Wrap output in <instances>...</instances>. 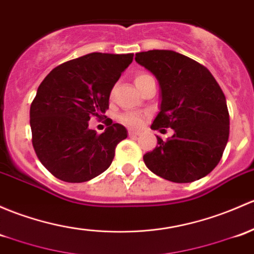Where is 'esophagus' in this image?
Wrapping results in <instances>:
<instances>
[{"label": "esophagus", "instance_id": "34e87169", "mask_svg": "<svg viewBox=\"0 0 254 254\" xmlns=\"http://www.w3.org/2000/svg\"><path fill=\"white\" fill-rule=\"evenodd\" d=\"M140 135V131H136V130H129V136L130 137H136V136Z\"/></svg>", "mask_w": 254, "mask_h": 254}]
</instances>
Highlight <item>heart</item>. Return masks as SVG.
<instances>
[{
  "label": "heart",
  "mask_w": 254,
  "mask_h": 254,
  "mask_svg": "<svg viewBox=\"0 0 254 254\" xmlns=\"http://www.w3.org/2000/svg\"><path fill=\"white\" fill-rule=\"evenodd\" d=\"M148 78H152V76L148 75V74H143V73L137 74L135 78L136 86H140V85ZM119 120L123 123V124L127 125V127H141V124H142L143 117L141 116V114L135 113V112H127V113L122 114V116L119 117Z\"/></svg>",
  "instance_id": "1"
}]
</instances>
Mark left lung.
Returning <instances> with one entry per match:
<instances>
[{
    "label": "left lung",
    "instance_id": "1",
    "mask_svg": "<svg viewBox=\"0 0 254 254\" xmlns=\"http://www.w3.org/2000/svg\"><path fill=\"white\" fill-rule=\"evenodd\" d=\"M161 87V107L151 125L174 134L143 156L146 167L165 180L185 184L209 174L220 161L229 138L228 106L220 86L205 66L172 50L136 53Z\"/></svg>",
    "mask_w": 254,
    "mask_h": 254
}]
</instances>
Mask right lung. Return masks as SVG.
<instances>
[{
    "label": "right lung",
    "instance_id": "1",
    "mask_svg": "<svg viewBox=\"0 0 254 254\" xmlns=\"http://www.w3.org/2000/svg\"><path fill=\"white\" fill-rule=\"evenodd\" d=\"M132 53L93 52L61 64L40 84L30 107L33 146L45 168L65 183H84L102 174L127 131L108 120L98 135L89 127L103 118L109 95Z\"/></svg>",
    "mask_w": 254,
    "mask_h": 254
}]
</instances>
